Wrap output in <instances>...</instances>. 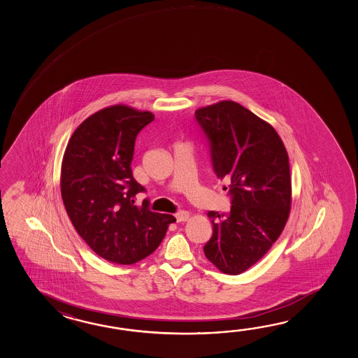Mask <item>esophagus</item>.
I'll return each instance as SVG.
<instances>
[{"label":"esophagus","mask_w":358,"mask_h":358,"mask_svg":"<svg viewBox=\"0 0 358 358\" xmlns=\"http://www.w3.org/2000/svg\"><path fill=\"white\" fill-rule=\"evenodd\" d=\"M176 219L178 222H182L189 219V213L188 211H180V213H176Z\"/></svg>","instance_id":"esophagus-1"}]
</instances>
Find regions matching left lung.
Segmentation results:
<instances>
[{
    "mask_svg": "<svg viewBox=\"0 0 358 358\" xmlns=\"http://www.w3.org/2000/svg\"><path fill=\"white\" fill-rule=\"evenodd\" d=\"M196 120L210 141L213 170L228 180L231 196L229 213H207L213 233L203 252L221 273L242 274L266 255L289 217L288 152L268 122L234 101L199 107Z\"/></svg>",
    "mask_w": 358,
    "mask_h": 358,
    "instance_id": "8db88e82",
    "label": "left lung"
}]
</instances>
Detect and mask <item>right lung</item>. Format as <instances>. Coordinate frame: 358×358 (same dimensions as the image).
<instances>
[{
  "label": "right lung",
  "instance_id": "right-lung-1",
  "mask_svg": "<svg viewBox=\"0 0 358 358\" xmlns=\"http://www.w3.org/2000/svg\"><path fill=\"white\" fill-rule=\"evenodd\" d=\"M153 119L127 105L105 107L74 130L61 162V197L78 234L99 257L119 265L150 256L176 221L134 205L145 190L130 166L136 138Z\"/></svg>",
  "mask_w": 358,
  "mask_h": 358
}]
</instances>
